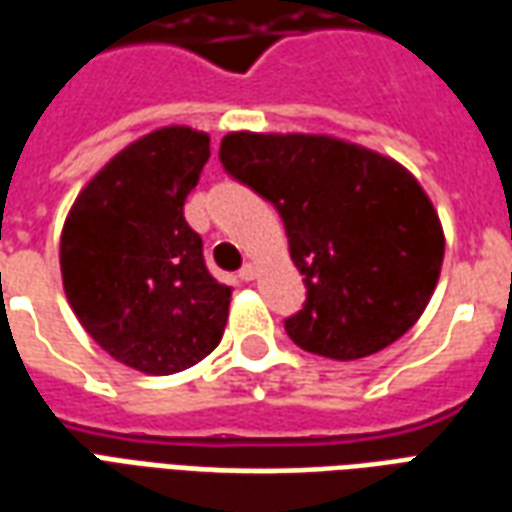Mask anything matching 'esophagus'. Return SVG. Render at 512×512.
<instances>
[{"label": "esophagus", "instance_id": "1", "mask_svg": "<svg viewBox=\"0 0 512 512\" xmlns=\"http://www.w3.org/2000/svg\"><path fill=\"white\" fill-rule=\"evenodd\" d=\"M238 277L244 279V282H252V279L257 277V266H255V263H246V266L241 268V271H238Z\"/></svg>", "mask_w": 512, "mask_h": 512}]
</instances>
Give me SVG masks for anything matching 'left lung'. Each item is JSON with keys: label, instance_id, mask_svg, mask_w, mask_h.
Instances as JSON below:
<instances>
[{"label": "left lung", "instance_id": "left-lung-1", "mask_svg": "<svg viewBox=\"0 0 512 512\" xmlns=\"http://www.w3.org/2000/svg\"><path fill=\"white\" fill-rule=\"evenodd\" d=\"M224 172L282 216L307 299L285 332L340 362L392 345L436 288L444 235L406 169L332 136L230 134Z\"/></svg>", "mask_w": 512, "mask_h": 512}]
</instances>
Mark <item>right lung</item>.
I'll use <instances>...</instances> for the list:
<instances>
[{"label":"right lung","instance_id":"obj_1","mask_svg":"<svg viewBox=\"0 0 512 512\" xmlns=\"http://www.w3.org/2000/svg\"><path fill=\"white\" fill-rule=\"evenodd\" d=\"M208 136L169 126L117 153L73 202L60 241L76 318L117 362L172 376L219 345L233 288L205 266L183 202Z\"/></svg>","mask_w":512,"mask_h":512}]
</instances>
